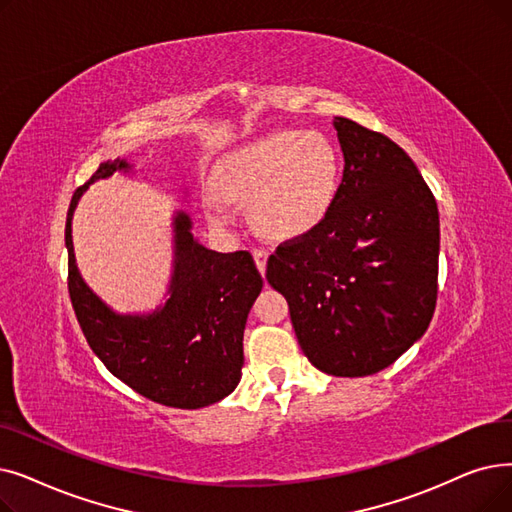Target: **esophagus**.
Returning a JSON list of instances; mask_svg holds the SVG:
<instances>
[{"mask_svg":"<svg viewBox=\"0 0 512 512\" xmlns=\"http://www.w3.org/2000/svg\"><path fill=\"white\" fill-rule=\"evenodd\" d=\"M268 257H270V253L263 251V249H255V251H253V259H255L257 270H259L261 274H265V265H268Z\"/></svg>","mask_w":512,"mask_h":512,"instance_id":"obj_1","label":"esophagus"}]
</instances>
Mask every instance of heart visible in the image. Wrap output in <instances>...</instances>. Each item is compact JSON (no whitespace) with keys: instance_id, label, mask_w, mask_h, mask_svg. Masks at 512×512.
<instances>
[{"instance_id":"heart-1","label":"heart","mask_w":512,"mask_h":512,"mask_svg":"<svg viewBox=\"0 0 512 512\" xmlns=\"http://www.w3.org/2000/svg\"><path fill=\"white\" fill-rule=\"evenodd\" d=\"M219 190L232 201H251L253 224L270 238H299L318 230L337 205L343 182L339 146L322 131L284 129L226 154L215 171ZM205 205L224 219L215 192Z\"/></svg>"}]
</instances>
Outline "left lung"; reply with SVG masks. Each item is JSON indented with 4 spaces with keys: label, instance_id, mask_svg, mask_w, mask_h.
Here are the masks:
<instances>
[{
    "label": "left lung",
    "instance_id": "8db88e82",
    "mask_svg": "<svg viewBox=\"0 0 512 512\" xmlns=\"http://www.w3.org/2000/svg\"><path fill=\"white\" fill-rule=\"evenodd\" d=\"M345 169L324 224L268 259L307 360L332 376L391 366L425 335L437 299V203L408 154L337 117Z\"/></svg>",
    "mask_w": 512,
    "mask_h": 512
}]
</instances>
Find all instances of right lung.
I'll use <instances>...</instances> for the list:
<instances>
[{
  "instance_id": "add662e5",
  "label": "right lung",
  "mask_w": 512,
  "mask_h": 512,
  "mask_svg": "<svg viewBox=\"0 0 512 512\" xmlns=\"http://www.w3.org/2000/svg\"><path fill=\"white\" fill-rule=\"evenodd\" d=\"M131 169L125 159L104 161L73 194L64 230L73 309L92 351L119 381L163 406L205 408L240 383L244 324L263 278L251 253L203 247L192 234L190 215L175 211L167 301L148 314H119L106 305L79 274L73 213L90 184Z\"/></svg>"
}]
</instances>
